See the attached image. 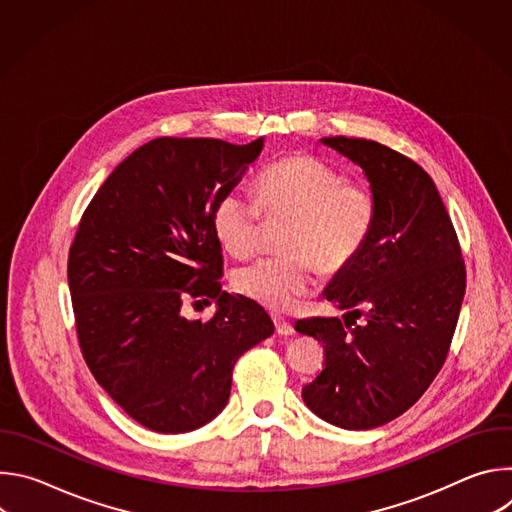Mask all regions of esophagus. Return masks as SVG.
Returning a JSON list of instances; mask_svg holds the SVG:
<instances>
[{
  "label": "esophagus",
  "instance_id": "1",
  "mask_svg": "<svg viewBox=\"0 0 512 512\" xmlns=\"http://www.w3.org/2000/svg\"><path fill=\"white\" fill-rule=\"evenodd\" d=\"M273 324H275V332L279 334V336H289V334H294V326H291L285 318H281V316H273Z\"/></svg>",
  "mask_w": 512,
  "mask_h": 512
}]
</instances>
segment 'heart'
<instances>
[{"label":"heart","instance_id":"obj_1","mask_svg":"<svg viewBox=\"0 0 512 512\" xmlns=\"http://www.w3.org/2000/svg\"><path fill=\"white\" fill-rule=\"evenodd\" d=\"M257 200L231 188L216 200L212 229L233 257L255 251L267 221H287L281 257H263L233 275L239 294L271 310H285L324 273L346 269L367 247L377 223L373 190L308 154H291L267 166L255 182Z\"/></svg>","mask_w":512,"mask_h":512}]
</instances>
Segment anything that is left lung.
Segmentation results:
<instances>
[{
    "label": "left lung",
    "instance_id": "1",
    "mask_svg": "<svg viewBox=\"0 0 512 512\" xmlns=\"http://www.w3.org/2000/svg\"><path fill=\"white\" fill-rule=\"evenodd\" d=\"M320 141L362 168L377 198V223L367 247L324 289L340 310L360 316L362 308L364 322H296L326 352L302 397L336 427L373 429L405 413L444 367L466 267L442 196L421 166L371 139Z\"/></svg>",
    "mask_w": 512,
    "mask_h": 512
}]
</instances>
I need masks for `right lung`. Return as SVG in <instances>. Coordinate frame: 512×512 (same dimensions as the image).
<instances>
[{
    "instance_id": "add662e5",
    "label": "right lung",
    "mask_w": 512,
    "mask_h": 512,
    "mask_svg": "<svg viewBox=\"0 0 512 512\" xmlns=\"http://www.w3.org/2000/svg\"><path fill=\"white\" fill-rule=\"evenodd\" d=\"M263 137L235 145L158 137L125 158L87 206L68 253V287L87 367L137 423L186 433L221 413L235 362L273 334L267 312L221 291L216 200L235 188ZM186 295L217 300L208 323Z\"/></svg>"
}]
</instances>
